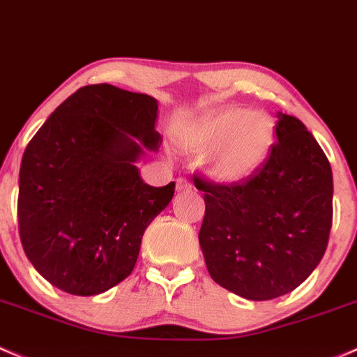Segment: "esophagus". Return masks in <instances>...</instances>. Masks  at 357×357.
<instances>
[{
	"instance_id": "1",
	"label": "esophagus",
	"mask_w": 357,
	"mask_h": 357,
	"mask_svg": "<svg viewBox=\"0 0 357 357\" xmlns=\"http://www.w3.org/2000/svg\"><path fill=\"white\" fill-rule=\"evenodd\" d=\"M191 188H193V185H191L188 179L179 178L178 181H176V190H178V191H188Z\"/></svg>"
}]
</instances>
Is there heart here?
Masks as SVG:
<instances>
[{
	"label": "heart",
	"instance_id": "1",
	"mask_svg": "<svg viewBox=\"0 0 357 357\" xmlns=\"http://www.w3.org/2000/svg\"><path fill=\"white\" fill-rule=\"evenodd\" d=\"M275 130L267 116L236 106L205 112L183 133L191 153L205 155L207 172L215 181L234 185L253 176L272 152Z\"/></svg>",
	"mask_w": 357,
	"mask_h": 357
}]
</instances>
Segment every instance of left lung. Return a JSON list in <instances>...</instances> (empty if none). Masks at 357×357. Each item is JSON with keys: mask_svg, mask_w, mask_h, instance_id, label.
<instances>
[{"mask_svg": "<svg viewBox=\"0 0 357 357\" xmlns=\"http://www.w3.org/2000/svg\"><path fill=\"white\" fill-rule=\"evenodd\" d=\"M277 118L279 142L253 176L234 185L193 178L205 193L198 241L210 277L251 301L305 282L324 258L332 227L327 155L298 118Z\"/></svg>", "mask_w": 357, "mask_h": 357, "instance_id": "1", "label": "left lung"}]
</instances>
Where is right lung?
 <instances>
[{
  "mask_svg": "<svg viewBox=\"0 0 357 357\" xmlns=\"http://www.w3.org/2000/svg\"><path fill=\"white\" fill-rule=\"evenodd\" d=\"M159 106L109 84L78 89L33 135L22 157L18 231L33 268L52 286L96 296L125 280L145 229L174 195L135 164L157 152Z\"/></svg>",
  "mask_w": 357,
  "mask_h": 357,
  "instance_id": "add662e5",
  "label": "right lung"
}]
</instances>
